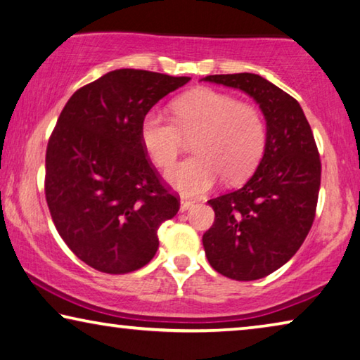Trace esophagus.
<instances>
[{
	"instance_id": "34e87169",
	"label": "esophagus",
	"mask_w": 360,
	"mask_h": 360,
	"mask_svg": "<svg viewBox=\"0 0 360 360\" xmlns=\"http://www.w3.org/2000/svg\"><path fill=\"white\" fill-rule=\"evenodd\" d=\"M193 207V202H191V200H184V198H182L181 200V205H179V210L181 211H187V210H191Z\"/></svg>"
}]
</instances>
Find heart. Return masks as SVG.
Returning <instances> with one entry per match:
<instances>
[{
    "mask_svg": "<svg viewBox=\"0 0 360 360\" xmlns=\"http://www.w3.org/2000/svg\"><path fill=\"white\" fill-rule=\"evenodd\" d=\"M174 120L150 110L141 122V144L160 168L174 162L184 136L195 155L165 173L168 184L198 197L218 184L240 182L253 173L266 149V124L255 107L213 89L191 91L173 102Z\"/></svg>",
    "mask_w": 360,
    "mask_h": 360,
    "instance_id": "heart-1",
    "label": "heart"
}]
</instances>
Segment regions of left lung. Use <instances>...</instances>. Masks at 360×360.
I'll return each instance as SVG.
<instances>
[{"label":"left lung","instance_id":"1","mask_svg":"<svg viewBox=\"0 0 360 360\" xmlns=\"http://www.w3.org/2000/svg\"><path fill=\"white\" fill-rule=\"evenodd\" d=\"M203 82L243 91L266 120V149L240 189L211 198L214 224L203 233L211 267L233 281H258L303 245L316 216L321 158L298 101L255 73Z\"/></svg>","mask_w":360,"mask_h":360}]
</instances>
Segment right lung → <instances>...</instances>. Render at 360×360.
Segmentation results:
<instances>
[{"label":"right lung","instance_id":"add662e5","mask_svg":"<svg viewBox=\"0 0 360 360\" xmlns=\"http://www.w3.org/2000/svg\"><path fill=\"white\" fill-rule=\"evenodd\" d=\"M189 79L118 68L79 88L60 112L46 150V202L67 247L96 271L141 269L157 253L160 224L178 213L139 128Z\"/></svg>","mask_w":360,"mask_h":360}]
</instances>
